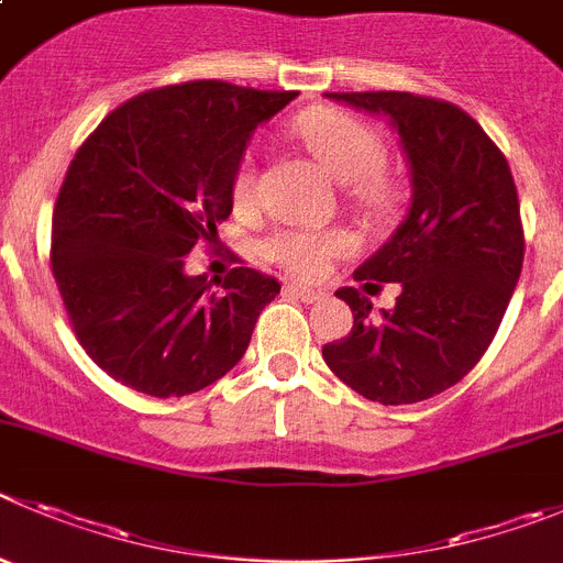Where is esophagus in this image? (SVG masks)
<instances>
[{"mask_svg":"<svg viewBox=\"0 0 563 563\" xmlns=\"http://www.w3.org/2000/svg\"><path fill=\"white\" fill-rule=\"evenodd\" d=\"M287 290H290L292 296H298L301 301H307V303L323 301V296H327V292L316 290V287H307V285H287Z\"/></svg>","mask_w":563,"mask_h":563,"instance_id":"esophagus-1","label":"esophagus"}]
</instances>
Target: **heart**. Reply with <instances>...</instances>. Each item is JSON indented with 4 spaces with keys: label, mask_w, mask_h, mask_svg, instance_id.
I'll list each match as a JSON object with an SVG mask.
<instances>
[{
    "label": "heart",
    "mask_w": 563,
    "mask_h": 563,
    "mask_svg": "<svg viewBox=\"0 0 563 563\" xmlns=\"http://www.w3.org/2000/svg\"><path fill=\"white\" fill-rule=\"evenodd\" d=\"M296 133L307 151L340 184H352V192L368 206H385L390 184L379 167L385 162V144L374 128L352 113L321 108L296 120ZM256 198L254 169L240 167L234 178V203L251 206ZM357 247L354 234L343 229H278L265 240L262 251L271 262L287 267L301 278H321L334 260L349 256Z\"/></svg>",
    "instance_id": "b5f03b06"
}]
</instances>
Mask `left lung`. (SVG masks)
<instances>
[{"label":"left lung","instance_id":"8db88e82","mask_svg":"<svg viewBox=\"0 0 563 563\" xmlns=\"http://www.w3.org/2000/svg\"><path fill=\"white\" fill-rule=\"evenodd\" d=\"M329 100L385 113L410 164L405 223L354 271L365 292L399 282L376 318L340 287L349 338L323 345L338 379L379 405H412L461 383L492 345L525 260L517 184L503 151L463 108L410 91H334Z\"/></svg>","mask_w":563,"mask_h":563}]
</instances>
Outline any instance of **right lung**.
I'll use <instances>...</instances> for the list:
<instances>
[{"mask_svg": "<svg viewBox=\"0 0 563 563\" xmlns=\"http://www.w3.org/2000/svg\"><path fill=\"white\" fill-rule=\"evenodd\" d=\"M298 91L189 80L144 91L71 158L53 211V276L91 360L139 394L187 396L229 374L282 285L234 267L211 290L184 256L218 236L247 139Z\"/></svg>", "mask_w": 563, "mask_h": 563, "instance_id": "add662e5", "label": "right lung"}]
</instances>
